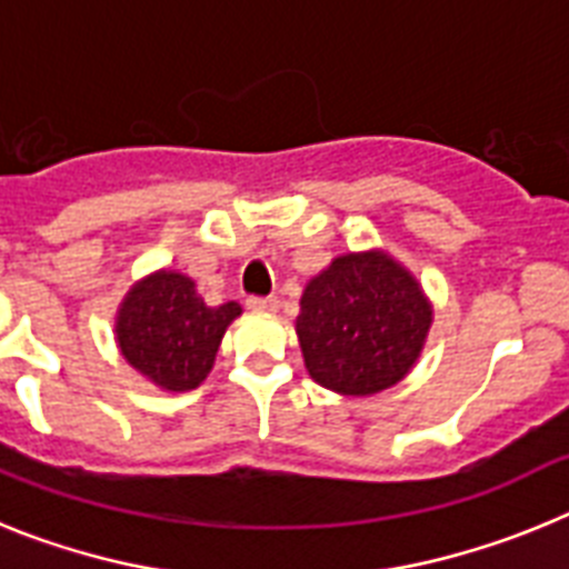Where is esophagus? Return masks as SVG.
I'll return each mask as SVG.
<instances>
[{"label":"esophagus","instance_id":"esophagus-1","mask_svg":"<svg viewBox=\"0 0 569 569\" xmlns=\"http://www.w3.org/2000/svg\"><path fill=\"white\" fill-rule=\"evenodd\" d=\"M248 308L253 310V313H276L279 310V299L276 296H250L248 299Z\"/></svg>","mask_w":569,"mask_h":569}]
</instances>
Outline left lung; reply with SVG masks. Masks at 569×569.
Returning a JSON list of instances; mask_svg holds the SVG:
<instances>
[{"instance_id":"obj_1","label":"left lung","mask_w":569,"mask_h":569,"mask_svg":"<svg viewBox=\"0 0 569 569\" xmlns=\"http://www.w3.org/2000/svg\"><path fill=\"white\" fill-rule=\"evenodd\" d=\"M299 305L296 336L310 379L350 399L399 385L433 325L421 281L381 248L336 256Z\"/></svg>"}]
</instances>
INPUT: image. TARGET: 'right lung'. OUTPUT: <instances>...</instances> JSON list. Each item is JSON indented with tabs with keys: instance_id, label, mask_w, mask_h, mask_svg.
I'll list each match as a JSON object with an SVG mask.
<instances>
[{
	"instance_id": "obj_1",
	"label": "right lung",
	"mask_w": 569,
	"mask_h": 569,
	"mask_svg": "<svg viewBox=\"0 0 569 569\" xmlns=\"http://www.w3.org/2000/svg\"><path fill=\"white\" fill-rule=\"evenodd\" d=\"M241 316L239 301L208 305L190 276L153 270L116 310V347L150 385L188 393L208 379L224 333Z\"/></svg>"
}]
</instances>
